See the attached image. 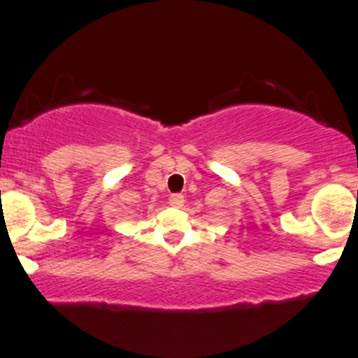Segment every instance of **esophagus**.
Returning <instances> with one entry per match:
<instances>
[{"instance_id": "1", "label": "esophagus", "mask_w": 358, "mask_h": 358, "mask_svg": "<svg viewBox=\"0 0 358 358\" xmlns=\"http://www.w3.org/2000/svg\"><path fill=\"white\" fill-rule=\"evenodd\" d=\"M184 194H180V193H174V194H171V198H169V203L172 205V207H182L184 205Z\"/></svg>"}]
</instances>
